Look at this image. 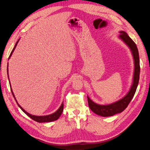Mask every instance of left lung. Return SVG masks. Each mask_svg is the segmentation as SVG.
I'll return each mask as SVG.
<instances>
[{"label":"left lung","mask_w":150,"mask_h":150,"mask_svg":"<svg viewBox=\"0 0 150 150\" xmlns=\"http://www.w3.org/2000/svg\"><path fill=\"white\" fill-rule=\"evenodd\" d=\"M120 35L119 39L121 40L127 46H128L132 54L134 61V72L133 82L129 88V91L127 93L124 97H122L119 100L109 104H99L93 101L88 96V101L89 107L95 114L103 117L112 116L117 113H120L123 111L128 106L129 103L133 99L135 94L136 90L138 87L139 73H140V66H139V57L138 50L137 45L133 42L129 35L125 31L120 30L119 32Z\"/></svg>","instance_id":"1"}]
</instances>
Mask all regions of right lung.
Here are the masks:
<instances>
[{
	"mask_svg": "<svg viewBox=\"0 0 150 150\" xmlns=\"http://www.w3.org/2000/svg\"><path fill=\"white\" fill-rule=\"evenodd\" d=\"M19 40H20V39H19V40H18L17 41V42L16 43L15 46H14V47L13 48L12 51V52H11V54H10V56H9V57H8V59H9L11 58V57L12 56V53L13 52V51H14V50H15V49H16V46H17V45L18 42H19ZM8 63H7V76H8V81H9V84H10V87H11V92H12V95H13V98H14V99H15V100H16L17 104L18 106H19V107L21 109L22 111H23L24 113H25V114H26L27 115H28L29 117H30L31 119H33V120H34V121H37V122H51V121H56V120H58V118L61 116V114H62V111H63V108H64V104H63V102L62 103L61 105L60 106L59 108V109H58V110H57L56 112H54V113H52V114H51V115H46V116H35V115H33L30 114V113L28 112L27 111H25L24 110V109L22 108L19 105V104L18 103L17 101L16 100V97H15V95H14V94H13V91H12V88H11V82H10V80H9V77H8Z\"/></svg>",
	"mask_w": 150,
	"mask_h": 150,
	"instance_id": "right-lung-1",
	"label": "right lung"
}]
</instances>
